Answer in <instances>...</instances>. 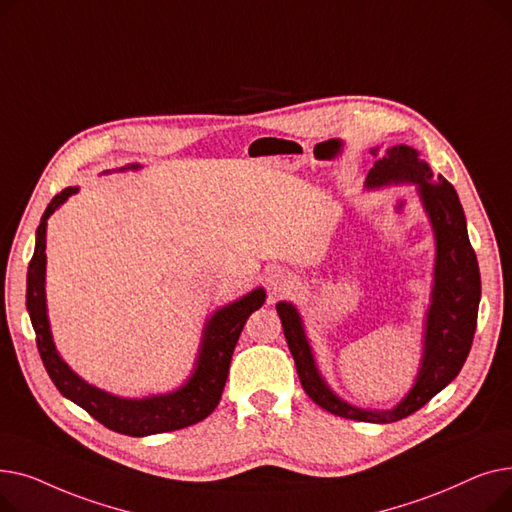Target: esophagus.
I'll return each instance as SVG.
<instances>
[{"label": "esophagus", "mask_w": 512, "mask_h": 512, "mask_svg": "<svg viewBox=\"0 0 512 512\" xmlns=\"http://www.w3.org/2000/svg\"><path fill=\"white\" fill-rule=\"evenodd\" d=\"M288 284H290L288 276L280 270H274V272L267 274V286H270L272 294H280V292L288 290Z\"/></svg>", "instance_id": "34e87169"}]
</instances>
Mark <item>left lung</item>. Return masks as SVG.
Instances as JSON below:
<instances>
[{
	"mask_svg": "<svg viewBox=\"0 0 512 512\" xmlns=\"http://www.w3.org/2000/svg\"><path fill=\"white\" fill-rule=\"evenodd\" d=\"M371 155L375 157V164L365 178L367 191L415 184L436 242L434 282L423 321V353L411 390L386 411L351 405L340 398L321 375L299 309L288 301H280L276 311L303 390L315 405L344 419L392 423L419 411L459 375L473 344L481 278L467 234L465 211L454 186L442 176L434 178L427 161L409 145H394L382 153L380 147H373Z\"/></svg>",
	"mask_w": 512,
	"mask_h": 512,
	"instance_id": "obj_1",
	"label": "left lung"
}]
</instances>
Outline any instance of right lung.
Wrapping results in <instances>:
<instances>
[{
  "label": "right lung",
  "mask_w": 512,
  "mask_h": 512,
  "mask_svg": "<svg viewBox=\"0 0 512 512\" xmlns=\"http://www.w3.org/2000/svg\"><path fill=\"white\" fill-rule=\"evenodd\" d=\"M141 168L143 166L139 164H128L120 168V172ZM76 193L78 186H68L47 205L37 228L35 253L29 263V274H26V309H29L31 324L37 334L39 355L51 382L74 405L83 407L93 419H97L105 427H110L112 432L124 436L143 438L174 432V429H182L203 421L218 407L228 380V369L238 336L242 328H245L249 315L265 303V290L259 286L247 292L245 297H240L211 313L203 326L193 371L180 388L166 394L126 398L85 382L58 353L56 342H53L51 336L45 297L47 220L53 211L62 207Z\"/></svg>",
  "instance_id": "right-lung-1"
}]
</instances>
